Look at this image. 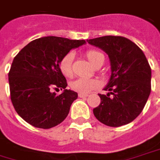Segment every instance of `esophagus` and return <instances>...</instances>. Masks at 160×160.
Masks as SVG:
<instances>
[{"label":"esophagus","mask_w":160,"mask_h":160,"mask_svg":"<svg viewBox=\"0 0 160 160\" xmlns=\"http://www.w3.org/2000/svg\"><path fill=\"white\" fill-rule=\"evenodd\" d=\"M89 95L88 94H83V93H79V97L80 98H87Z\"/></svg>","instance_id":"esophagus-1"}]
</instances>
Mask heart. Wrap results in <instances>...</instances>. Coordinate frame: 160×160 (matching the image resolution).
<instances>
[{
  "label": "heart",
  "mask_w": 160,
  "mask_h": 160,
  "mask_svg": "<svg viewBox=\"0 0 160 160\" xmlns=\"http://www.w3.org/2000/svg\"><path fill=\"white\" fill-rule=\"evenodd\" d=\"M85 55L87 59L90 61V63L95 67L99 64H103L104 62L103 54L97 51L90 50L86 52ZM73 59H74V54L72 52H69L60 61V70L61 73L66 77H71L73 74V71H72ZM99 86H100V82L99 80L87 79V78H80L73 80L71 83V88L72 90L83 94H87L91 90L99 88Z\"/></svg>",
  "instance_id": "obj_1"
}]
</instances>
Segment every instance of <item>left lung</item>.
<instances>
[{
	"label": "left lung",
	"mask_w": 160,
	"mask_h": 160,
	"mask_svg": "<svg viewBox=\"0 0 160 160\" xmlns=\"http://www.w3.org/2000/svg\"><path fill=\"white\" fill-rule=\"evenodd\" d=\"M108 55L111 76L99 94L100 104L93 108L96 118L109 127L133 121L143 110L151 91V69L145 54L130 40L121 36H103L87 41Z\"/></svg>",
	"instance_id": "obj_1"
}]
</instances>
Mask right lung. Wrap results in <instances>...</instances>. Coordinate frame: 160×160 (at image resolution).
Here are the masks:
<instances>
[{"label": "right lung", "instance_id": "add662e5", "mask_svg": "<svg viewBox=\"0 0 160 160\" xmlns=\"http://www.w3.org/2000/svg\"><path fill=\"white\" fill-rule=\"evenodd\" d=\"M84 40L56 36L36 39L27 44L13 59L9 71L11 99L16 112L26 122L40 128L61 123L70 112L78 93L66 89L67 81L60 70V61ZM63 92L56 95L52 89Z\"/></svg>", "mask_w": 160, "mask_h": 160}]
</instances>
